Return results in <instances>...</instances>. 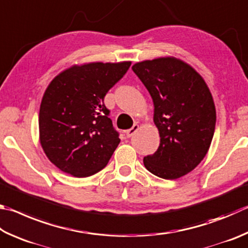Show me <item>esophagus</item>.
<instances>
[{"label":"esophagus","mask_w":248,"mask_h":248,"mask_svg":"<svg viewBox=\"0 0 248 248\" xmlns=\"http://www.w3.org/2000/svg\"><path fill=\"white\" fill-rule=\"evenodd\" d=\"M138 129H139V124H133V127L131 129H129L125 131V137L131 138L133 134L138 131Z\"/></svg>","instance_id":"esophagus-1"}]
</instances>
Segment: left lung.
I'll return each instance as SVG.
<instances>
[{
	"mask_svg": "<svg viewBox=\"0 0 248 248\" xmlns=\"http://www.w3.org/2000/svg\"><path fill=\"white\" fill-rule=\"evenodd\" d=\"M132 70L153 98L160 137L144 166L163 179L183 177L206 156L214 137L216 108L209 89L195 69L174 57L137 62Z\"/></svg>",
	"mask_w": 248,
	"mask_h": 248,
	"instance_id": "8db88e82",
	"label": "left lung"
}]
</instances>
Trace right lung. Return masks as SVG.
Returning <instances> with one entry per match:
<instances>
[{
    "mask_svg": "<svg viewBox=\"0 0 248 248\" xmlns=\"http://www.w3.org/2000/svg\"><path fill=\"white\" fill-rule=\"evenodd\" d=\"M131 62L73 66L52 80L39 112L40 143L51 163L77 178L108 163L120 142L104 104Z\"/></svg>",
    "mask_w": 248,
    "mask_h": 248,
    "instance_id": "add662e5",
    "label": "right lung"
}]
</instances>
